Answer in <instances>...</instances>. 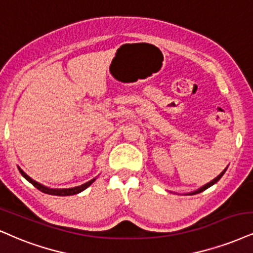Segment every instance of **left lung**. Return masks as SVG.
<instances>
[{"label":"left lung","mask_w":253,"mask_h":253,"mask_svg":"<svg viewBox=\"0 0 253 253\" xmlns=\"http://www.w3.org/2000/svg\"><path fill=\"white\" fill-rule=\"evenodd\" d=\"M225 171H226V169H225V170H224V171H223V172L219 174V176H217V177H216V178H214V179H212V180H211V182H210V183L205 184V185H204V186H202V188H201V189L196 190V191H193V192H190V193H189V195H196V193L203 192V191H204V190H207L208 188H210V186H212V185H213V184H216V183L218 182V180H219L220 178H222V176H223V174H224V173H225Z\"/></svg>","instance_id":"1"}]
</instances>
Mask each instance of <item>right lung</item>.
Listing matches in <instances>:
<instances>
[{
	"instance_id": "right-lung-1",
	"label": "right lung",
	"mask_w": 253,
	"mask_h": 253,
	"mask_svg": "<svg viewBox=\"0 0 253 253\" xmlns=\"http://www.w3.org/2000/svg\"><path fill=\"white\" fill-rule=\"evenodd\" d=\"M18 171H20L22 176H23L24 178L28 180V182H30L34 186H35L36 189H39L40 191H42V192H44V193H48V195H54V196H71V195H76V193L82 192L83 190H85L86 188H88V186L91 185V184L95 182V179H96V178H93L91 180H89V182L82 184V185L75 186V188H70V189H50V188H46V186H44V185H42V184L37 183L36 180H34L33 178H30V177L28 176V174L24 172L23 170L21 169V168H18Z\"/></svg>"
}]
</instances>
